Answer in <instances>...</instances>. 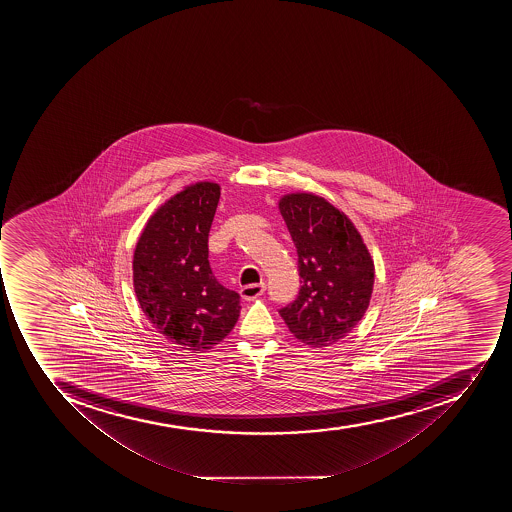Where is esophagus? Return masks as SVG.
<instances>
[{"mask_svg": "<svg viewBox=\"0 0 512 512\" xmlns=\"http://www.w3.org/2000/svg\"><path fill=\"white\" fill-rule=\"evenodd\" d=\"M264 291H266V283H253V285L243 286L240 293H242L243 299L250 301V299L258 298V296L264 294Z\"/></svg>", "mask_w": 512, "mask_h": 512, "instance_id": "1", "label": "esophagus"}]
</instances>
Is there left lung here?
Wrapping results in <instances>:
<instances>
[{
  "label": "left lung",
  "instance_id": "obj_1",
  "mask_svg": "<svg viewBox=\"0 0 512 512\" xmlns=\"http://www.w3.org/2000/svg\"><path fill=\"white\" fill-rule=\"evenodd\" d=\"M278 210L298 251L301 290L280 309L294 338L310 347L338 343L370 306L375 264L354 222L309 192L283 195Z\"/></svg>",
  "mask_w": 512,
  "mask_h": 512
}]
</instances>
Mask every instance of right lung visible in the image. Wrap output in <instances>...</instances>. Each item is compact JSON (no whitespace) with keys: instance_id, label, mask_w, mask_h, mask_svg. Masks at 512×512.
Returning a JSON list of instances; mask_svg holds the SVG:
<instances>
[{"instance_id":"add662e5","label":"right lung","mask_w":512,"mask_h":512,"mask_svg":"<svg viewBox=\"0 0 512 512\" xmlns=\"http://www.w3.org/2000/svg\"><path fill=\"white\" fill-rule=\"evenodd\" d=\"M221 187L195 182L166 200L142 230L133 258L137 301L153 328L182 351H210L232 331L240 294L214 278L208 235Z\"/></svg>"}]
</instances>
